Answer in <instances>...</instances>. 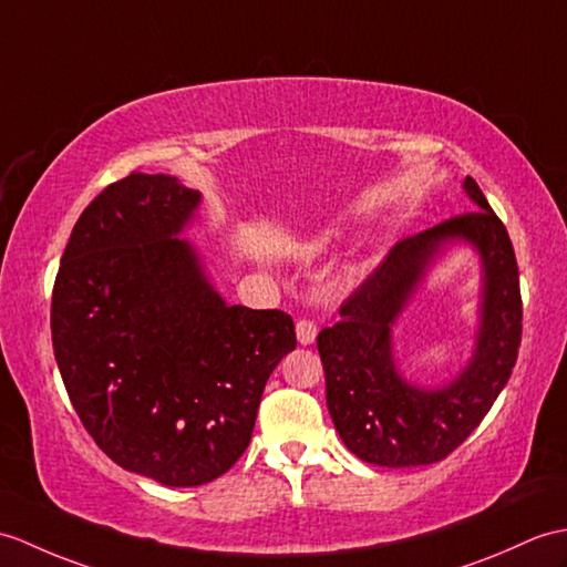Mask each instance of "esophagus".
I'll list each match as a JSON object with an SVG mask.
<instances>
[{"label": "esophagus", "instance_id": "34e87169", "mask_svg": "<svg viewBox=\"0 0 567 567\" xmlns=\"http://www.w3.org/2000/svg\"><path fill=\"white\" fill-rule=\"evenodd\" d=\"M316 333H319V328L311 319H299L297 321V340L301 346H311L316 340Z\"/></svg>", "mask_w": 567, "mask_h": 567}]
</instances>
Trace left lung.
<instances>
[{"label": "left lung", "instance_id": "1", "mask_svg": "<svg viewBox=\"0 0 567 567\" xmlns=\"http://www.w3.org/2000/svg\"><path fill=\"white\" fill-rule=\"evenodd\" d=\"M476 205L466 215L399 241L340 307V321L316 338L326 403L348 450L367 464L403 468L450 456L481 425L505 389L522 343V295L515 248L478 183L464 181ZM466 240L482 256L484 292L477 350L450 385H411L392 360L390 328L446 243Z\"/></svg>", "mask_w": 567, "mask_h": 567}]
</instances>
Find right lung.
Masks as SVG:
<instances>
[{
	"label": "right lung",
	"instance_id": "add662e5",
	"mask_svg": "<svg viewBox=\"0 0 567 567\" xmlns=\"http://www.w3.org/2000/svg\"><path fill=\"white\" fill-rule=\"evenodd\" d=\"M200 193L164 174L111 183L76 219L52 287V350L86 432L171 488L227 473L262 389L297 348L292 316L227 305L181 239Z\"/></svg>",
	"mask_w": 567,
	"mask_h": 567
}]
</instances>
